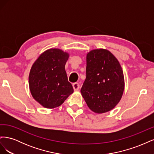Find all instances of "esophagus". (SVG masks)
Listing matches in <instances>:
<instances>
[{
	"label": "esophagus",
	"instance_id": "obj_1",
	"mask_svg": "<svg viewBox=\"0 0 154 154\" xmlns=\"http://www.w3.org/2000/svg\"><path fill=\"white\" fill-rule=\"evenodd\" d=\"M72 87L74 91H78L80 88V85H79L78 83H74L72 84Z\"/></svg>",
	"mask_w": 154,
	"mask_h": 154
}]
</instances>
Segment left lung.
Instances as JSON below:
<instances>
[{
	"label": "left lung",
	"instance_id": "obj_1",
	"mask_svg": "<svg viewBox=\"0 0 154 154\" xmlns=\"http://www.w3.org/2000/svg\"><path fill=\"white\" fill-rule=\"evenodd\" d=\"M86 60V79L80 91L82 95L94 112H107L114 109L123 94L122 66L115 56L105 49L90 51Z\"/></svg>",
	"mask_w": 154,
	"mask_h": 154
}]
</instances>
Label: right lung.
<instances>
[{
    "instance_id": "obj_1",
    "label": "right lung",
    "mask_w": 154,
    "mask_h": 154,
    "mask_svg": "<svg viewBox=\"0 0 154 154\" xmlns=\"http://www.w3.org/2000/svg\"><path fill=\"white\" fill-rule=\"evenodd\" d=\"M69 54L58 48L45 51L32 65L29 87L32 97L45 109L60 106L72 94L65 66Z\"/></svg>"
}]
</instances>
